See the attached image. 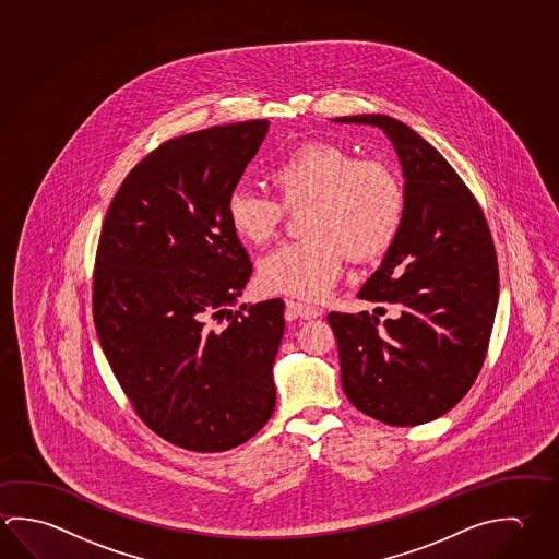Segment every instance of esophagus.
<instances>
[{"label": "esophagus", "mask_w": 559, "mask_h": 559, "mask_svg": "<svg viewBox=\"0 0 559 559\" xmlns=\"http://www.w3.org/2000/svg\"><path fill=\"white\" fill-rule=\"evenodd\" d=\"M286 310L293 313L294 318H302V320H313L320 316V310L313 306H306V304L294 302V300H286Z\"/></svg>", "instance_id": "1"}]
</instances>
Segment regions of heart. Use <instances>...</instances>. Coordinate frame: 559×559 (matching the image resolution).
Segmentation results:
<instances>
[{"mask_svg": "<svg viewBox=\"0 0 559 559\" xmlns=\"http://www.w3.org/2000/svg\"><path fill=\"white\" fill-rule=\"evenodd\" d=\"M286 207H302L304 239L284 243L257 265L259 286L269 294L322 300L345 265L371 261L392 246L404 217L401 178L382 160H357L349 148L312 141L294 148L269 173ZM278 200L236 187L226 200L227 224L249 246L273 239L283 219Z\"/></svg>", "mask_w": 559, "mask_h": 559, "instance_id": "obj_1", "label": "heart"}]
</instances>
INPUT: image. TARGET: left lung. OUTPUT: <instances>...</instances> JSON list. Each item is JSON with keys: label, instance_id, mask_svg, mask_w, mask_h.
<instances>
[{"label": "left lung", "instance_id": "8db88e82", "mask_svg": "<svg viewBox=\"0 0 559 559\" xmlns=\"http://www.w3.org/2000/svg\"><path fill=\"white\" fill-rule=\"evenodd\" d=\"M333 121L381 129L404 177L401 229L357 294L401 316L328 313L343 392L374 420L426 424L467 394L487 355L499 302L489 226L460 175L406 123L377 114Z\"/></svg>", "mask_w": 559, "mask_h": 559}]
</instances>
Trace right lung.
<instances>
[{"label":"right lung","instance_id":"add662e5","mask_svg":"<svg viewBox=\"0 0 559 559\" xmlns=\"http://www.w3.org/2000/svg\"><path fill=\"white\" fill-rule=\"evenodd\" d=\"M266 129L253 119L163 143L121 182L102 226V349L139 418L185 450L237 448L275 411L284 302L231 310L253 266L226 217Z\"/></svg>","mask_w":559,"mask_h":559}]
</instances>
